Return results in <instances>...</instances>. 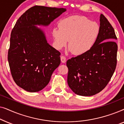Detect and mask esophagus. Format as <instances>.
I'll return each mask as SVG.
<instances>
[{
	"label": "esophagus",
	"instance_id": "obj_1",
	"mask_svg": "<svg viewBox=\"0 0 124 124\" xmlns=\"http://www.w3.org/2000/svg\"><path fill=\"white\" fill-rule=\"evenodd\" d=\"M60 59H61V62H62V63H65L66 62V57L65 56H62L60 57Z\"/></svg>",
	"mask_w": 124,
	"mask_h": 124
}]
</instances>
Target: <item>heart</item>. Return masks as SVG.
I'll list each match as a JSON object with an SVG mask.
<instances>
[{"label": "heart", "mask_w": 124, "mask_h": 124, "mask_svg": "<svg viewBox=\"0 0 124 124\" xmlns=\"http://www.w3.org/2000/svg\"><path fill=\"white\" fill-rule=\"evenodd\" d=\"M101 28L96 23L82 16H72L60 20L52 30L54 46L57 50L67 46L76 55L87 53L95 45Z\"/></svg>", "instance_id": "b5f03b06"}]
</instances>
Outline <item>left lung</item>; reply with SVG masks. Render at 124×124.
Segmentation results:
<instances>
[{
    "mask_svg": "<svg viewBox=\"0 0 124 124\" xmlns=\"http://www.w3.org/2000/svg\"><path fill=\"white\" fill-rule=\"evenodd\" d=\"M100 28L99 36L93 48L67 62L68 84L78 95L92 96L101 92L116 69L117 37L114 29L103 14L100 16Z\"/></svg>",
    "mask_w": 124,
    "mask_h": 124,
    "instance_id": "left-lung-1",
    "label": "left lung"
}]
</instances>
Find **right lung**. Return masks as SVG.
Here are the masks:
<instances>
[{"label":"right lung","instance_id":"right-lung-1","mask_svg":"<svg viewBox=\"0 0 124 124\" xmlns=\"http://www.w3.org/2000/svg\"><path fill=\"white\" fill-rule=\"evenodd\" d=\"M65 8L35 6L20 16L12 30L8 60L13 80L29 92L40 91L60 64V52L35 25L47 26Z\"/></svg>","mask_w":124,"mask_h":124}]
</instances>
